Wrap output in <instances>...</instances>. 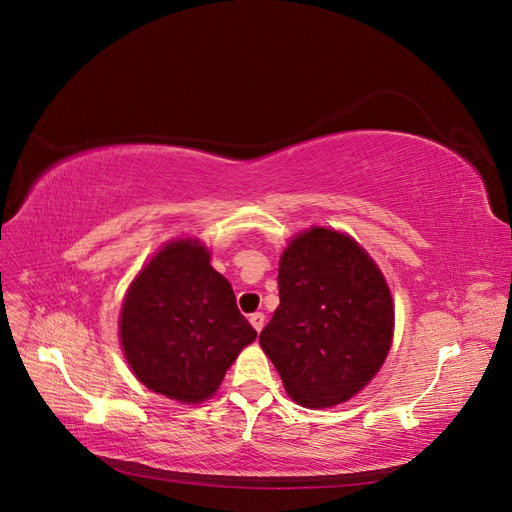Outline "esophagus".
I'll return each mask as SVG.
<instances>
[{"label": "esophagus", "mask_w": 512, "mask_h": 512, "mask_svg": "<svg viewBox=\"0 0 512 512\" xmlns=\"http://www.w3.org/2000/svg\"><path fill=\"white\" fill-rule=\"evenodd\" d=\"M250 322H252V327L260 333L262 327H265V314H260V312L252 314V316H250Z\"/></svg>", "instance_id": "esophagus-1"}]
</instances>
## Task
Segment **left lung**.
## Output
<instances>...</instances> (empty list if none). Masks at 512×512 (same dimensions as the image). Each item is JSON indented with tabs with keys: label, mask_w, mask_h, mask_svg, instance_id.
Wrapping results in <instances>:
<instances>
[{
	"label": "left lung",
	"mask_w": 512,
	"mask_h": 512,
	"mask_svg": "<svg viewBox=\"0 0 512 512\" xmlns=\"http://www.w3.org/2000/svg\"><path fill=\"white\" fill-rule=\"evenodd\" d=\"M280 305L260 333L288 397L303 408L346 404L393 346L395 303L378 262L348 232L312 226L280 256Z\"/></svg>",
	"instance_id": "obj_1"
}]
</instances>
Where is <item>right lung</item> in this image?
<instances>
[{
    "mask_svg": "<svg viewBox=\"0 0 512 512\" xmlns=\"http://www.w3.org/2000/svg\"><path fill=\"white\" fill-rule=\"evenodd\" d=\"M117 327L136 380L185 406L211 399L258 335L196 237L170 239L145 262L123 294Z\"/></svg>",
    "mask_w": 512,
    "mask_h": 512,
    "instance_id": "add662e5",
    "label": "right lung"
}]
</instances>
